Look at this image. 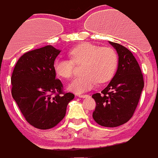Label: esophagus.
I'll list each match as a JSON object with an SVG mask.
<instances>
[{
    "mask_svg": "<svg viewBox=\"0 0 158 158\" xmlns=\"http://www.w3.org/2000/svg\"><path fill=\"white\" fill-rule=\"evenodd\" d=\"M78 97L81 98H88L89 95H87V94H79V95H78Z\"/></svg>",
    "mask_w": 158,
    "mask_h": 158,
    "instance_id": "obj_1",
    "label": "esophagus"
}]
</instances>
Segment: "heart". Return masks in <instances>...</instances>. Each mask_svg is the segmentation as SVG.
Returning a JSON list of instances; mask_svg holds the SVG:
<instances>
[{"instance_id":"b5f03b06","label":"heart","mask_w":158,"mask_h":158,"mask_svg":"<svg viewBox=\"0 0 158 158\" xmlns=\"http://www.w3.org/2000/svg\"><path fill=\"white\" fill-rule=\"evenodd\" d=\"M70 60L58 57L53 68L58 76L69 79L74 73V64H82L83 75L77 77L68 89L75 94H82L95 87L98 81L102 84L110 80L118 65V56L114 49L101 48L90 43H82L69 52Z\"/></svg>"}]
</instances>
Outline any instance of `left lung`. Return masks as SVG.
I'll use <instances>...</instances> for the list:
<instances>
[{"instance_id": "obj_1", "label": "left lung", "mask_w": 158, "mask_h": 158, "mask_svg": "<svg viewBox=\"0 0 158 158\" xmlns=\"http://www.w3.org/2000/svg\"><path fill=\"white\" fill-rule=\"evenodd\" d=\"M118 54L115 75L101 94H94L96 102L93 113L94 120L105 127H117L132 117L144 86L142 72L129 49L109 42Z\"/></svg>"}]
</instances>
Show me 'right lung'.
<instances>
[{"mask_svg": "<svg viewBox=\"0 0 158 158\" xmlns=\"http://www.w3.org/2000/svg\"><path fill=\"white\" fill-rule=\"evenodd\" d=\"M60 52L49 45L24 53L11 76L13 98L26 120L40 130L53 128L62 120L74 98L71 93L63 94V84L56 79L53 64Z\"/></svg>", "mask_w": 158, "mask_h": 158, "instance_id": "obj_1", "label": "right lung"}]
</instances>
